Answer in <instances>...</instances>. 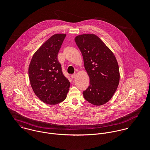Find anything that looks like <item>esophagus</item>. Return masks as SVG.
Masks as SVG:
<instances>
[{
    "instance_id": "obj_1",
    "label": "esophagus",
    "mask_w": 150,
    "mask_h": 150,
    "mask_svg": "<svg viewBox=\"0 0 150 150\" xmlns=\"http://www.w3.org/2000/svg\"><path fill=\"white\" fill-rule=\"evenodd\" d=\"M76 74L75 73H74V74H73L71 75V77L72 79H74V78L76 77Z\"/></svg>"
}]
</instances>
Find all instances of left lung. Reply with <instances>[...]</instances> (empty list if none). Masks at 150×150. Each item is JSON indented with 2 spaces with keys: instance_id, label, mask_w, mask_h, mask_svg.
<instances>
[{
  "instance_id": "left-lung-1",
  "label": "left lung",
  "mask_w": 150,
  "mask_h": 150,
  "mask_svg": "<svg viewBox=\"0 0 150 150\" xmlns=\"http://www.w3.org/2000/svg\"><path fill=\"white\" fill-rule=\"evenodd\" d=\"M81 52L84 64L89 77V86L83 96L90 103L100 106L112 98L120 81L119 67L112 52L93 34L75 38Z\"/></svg>"
}]
</instances>
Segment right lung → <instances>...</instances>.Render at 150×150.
<instances>
[{
  "instance_id": "1",
  "label": "right lung",
  "mask_w": 150,
  "mask_h": 150,
  "mask_svg": "<svg viewBox=\"0 0 150 150\" xmlns=\"http://www.w3.org/2000/svg\"><path fill=\"white\" fill-rule=\"evenodd\" d=\"M66 37L55 34L36 51L29 66L30 85L35 95L44 103L57 105L64 101L70 83L62 72L58 54Z\"/></svg>"
}]
</instances>
